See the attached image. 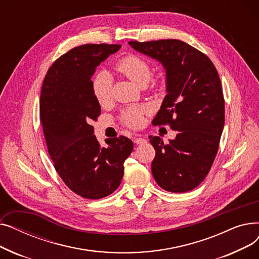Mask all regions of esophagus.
<instances>
[{
  "mask_svg": "<svg viewBox=\"0 0 259 259\" xmlns=\"http://www.w3.org/2000/svg\"><path fill=\"white\" fill-rule=\"evenodd\" d=\"M146 142L147 141L145 139H143V138H138V139L134 140V143L137 144V145H142V144H145Z\"/></svg>",
  "mask_w": 259,
  "mask_h": 259,
  "instance_id": "34e87169",
  "label": "esophagus"
}]
</instances>
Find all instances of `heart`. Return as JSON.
I'll return each instance as SVG.
<instances>
[{
	"label": "heart",
	"instance_id": "b5f03b06",
	"mask_svg": "<svg viewBox=\"0 0 259 259\" xmlns=\"http://www.w3.org/2000/svg\"><path fill=\"white\" fill-rule=\"evenodd\" d=\"M116 69L126 75L134 84L145 86L151 77V67L147 61L137 56H128L116 64ZM112 78L107 72H101L92 81V90L97 101L103 105L111 98ZM144 109L129 108L122 113V120L130 127H138L142 124Z\"/></svg>",
	"mask_w": 259,
	"mask_h": 259
}]
</instances>
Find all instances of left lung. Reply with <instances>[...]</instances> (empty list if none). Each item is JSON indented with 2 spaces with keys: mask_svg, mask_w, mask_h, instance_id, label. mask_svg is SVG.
I'll list each match as a JSON object with an SVG mask.
<instances>
[{
  "mask_svg": "<svg viewBox=\"0 0 259 259\" xmlns=\"http://www.w3.org/2000/svg\"><path fill=\"white\" fill-rule=\"evenodd\" d=\"M129 45L164 67L167 94L153 122H169L178 131L167 144L149 137L155 149L153 178L166 191H191L209 173L225 125L219 73L207 56L180 39L132 40Z\"/></svg>",
  "mask_w": 259,
  "mask_h": 259,
  "instance_id": "obj_1",
  "label": "left lung"
}]
</instances>
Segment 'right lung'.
Wrapping results in <instances>:
<instances>
[{"instance_id": "1", "label": "right lung", "mask_w": 259, "mask_h": 259, "mask_svg": "<svg viewBox=\"0 0 259 259\" xmlns=\"http://www.w3.org/2000/svg\"><path fill=\"white\" fill-rule=\"evenodd\" d=\"M120 47L86 44L71 49L49 68L40 92V122L54 168L68 188L88 199L115 191L133 150L125 137L109 139L102 148L90 125L101 114L91 77Z\"/></svg>"}]
</instances>
